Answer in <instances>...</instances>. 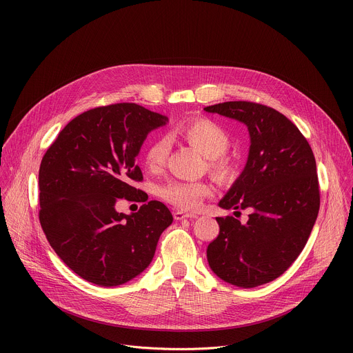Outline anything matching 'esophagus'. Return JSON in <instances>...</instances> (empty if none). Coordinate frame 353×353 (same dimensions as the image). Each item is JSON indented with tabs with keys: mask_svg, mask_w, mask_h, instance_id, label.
Instances as JSON below:
<instances>
[{
	"mask_svg": "<svg viewBox=\"0 0 353 353\" xmlns=\"http://www.w3.org/2000/svg\"><path fill=\"white\" fill-rule=\"evenodd\" d=\"M173 218L176 221H181V219H187V218H196L195 214H187V212H181V211H174L173 212Z\"/></svg>",
	"mask_w": 353,
	"mask_h": 353,
	"instance_id": "esophagus-1",
	"label": "esophagus"
}]
</instances>
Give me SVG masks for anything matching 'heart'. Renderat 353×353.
I'll return each instance as SVG.
<instances>
[{
    "mask_svg": "<svg viewBox=\"0 0 353 353\" xmlns=\"http://www.w3.org/2000/svg\"><path fill=\"white\" fill-rule=\"evenodd\" d=\"M174 134L196 148L210 158V169L218 179H229L233 174V163L225 154L229 148V135L223 127L210 119H192L174 128ZM169 154V141L159 137L150 142L145 150V165L150 170L161 169ZM161 196L183 211L196 210L214 188L207 181L170 180L159 190Z\"/></svg>",
    "mask_w": 353,
    "mask_h": 353,
    "instance_id": "obj_1",
    "label": "heart"
}]
</instances>
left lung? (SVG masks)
I'll list each match as a JSON object with an SVG mask.
<instances>
[{"label":"left lung","mask_w":353,"mask_h":353,"mask_svg":"<svg viewBox=\"0 0 353 353\" xmlns=\"http://www.w3.org/2000/svg\"><path fill=\"white\" fill-rule=\"evenodd\" d=\"M204 110L245 124L250 134L247 163L219 207L251 214L244 225L216 218L208 264L230 285L256 288L281 276L309 240L320 210L316 159L303 134L272 108L240 100Z\"/></svg>","instance_id":"left-lung-1"}]
</instances>
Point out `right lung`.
Here are the masks:
<instances>
[{"label":"right lung","instance_id":"1","mask_svg":"<svg viewBox=\"0 0 353 353\" xmlns=\"http://www.w3.org/2000/svg\"><path fill=\"white\" fill-rule=\"evenodd\" d=\"M168 117L135 103L90 109L71 120L39 170V219L57 256L99 286H119L152 261L173 216L161 201L138 212L116 211L119 198L146 201L135 159L146 135Z\"/></svg>","mask_w":353,"mask_h":353}]
</instances>
